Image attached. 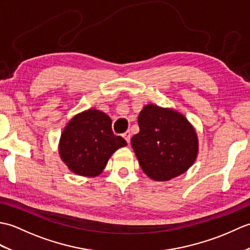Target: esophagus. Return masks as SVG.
Here are the masks:
<instances>
[{"label": "esophagus", "mask_w": 250, "mask_h": 250, "mask_svg": "<svg viewBox=\"0 0 250 250\" xmlns=\"http://www.w3.org/2000/svg\"><path fill=\"white\" fill-rule=\"evenodd\" d=\"M122 136H124V139L126 141V143H130V139H131V133H130V131H126V132H125V133L122 134Z\"/></svg>", "instance_id": "esophagus-1"}]
</instances>
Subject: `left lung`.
I'll return each instance as SVG.
<instances>
[{
    "mask_svg": "<svg viewBox=\"0 0 250 250\" xmlns=\"http://www.w3.org/2000/svg\"><path fill=\"white\" fill-rule=\"evenodd\" d=\"M139 126L131 145L148 177L169 180L192 166L198 155V137L183 115L149 104L139 115Z\"/></svg>",
    "mask_w": 250,
    "mask_h": 250,
    "instance_id": "left-lung-1",
    "label": "left lung"
}]
</instances>
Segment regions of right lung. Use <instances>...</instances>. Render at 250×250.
<instances>
[{
  "label": "right lung",
  "mask_w": 250,
  "mask_h": 250,
  "mask_svg": "<svg viewBox=\"0 0 250 250\" xmlns=\"http://www.w3.org/2000/svg\"><path fill=\"white\" fill-rule=\"evenodd\" d=\"M126 145L111 130V119L101 110L89 109L76 115L61 135L59 152L73 173L98 176L109 157Z\"/></svg>",
  "instance_id": "obj_1"
}]
</instances>
